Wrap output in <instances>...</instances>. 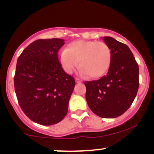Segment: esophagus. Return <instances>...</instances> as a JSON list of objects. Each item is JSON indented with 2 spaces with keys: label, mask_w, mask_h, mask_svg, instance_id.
Instances as JSON below:
<instances>
[{
  "label": "esophagus",
  "mask_w": 154,
  "mask_h": 154,
  "mask_svg": "<svg viewBox=\"0 0 154 154\" xmlns=\"http://www.w3.org/2000/svg\"><path fill=\"white\" fill-rule=\"evenodd\" d=\"M75 83H82V80H81L80 79H78V78H75Z\"/></svg>",
  "instance_id": "34e87169"
}]
</instances>
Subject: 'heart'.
Wrapping results in <instances>:
<instances>
[{
  "instance_id": "b5f03b06",
  "label": "heart",
  "mask_w": 154,
  "mask_h": 154,
  "mask_svg": "<svg viewBox=\"0 0 154 154\" xmlns=\"http://www.w3.org/2000/svg\"><path fill=\"white\" fill-rule=\"evenodd\" d=\"M59 59L66 73H73L79 62L82 74L98 79L110 68L111 51L104 42L79 40L71 42L66 49L61 51Z\"/></svg>"
}]
</instances>
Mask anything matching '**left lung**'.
Here are the masks:
<instances>
[{
    "label": "left lung",
    "instance_id": "1",
    "mask_svg": "<svg viewBox=\"0 0 154 154\" xmlns=\"http://www.w3.org/2000/svg\"><path fill=\"white\" fill-rule=\"evenodd\" d=\"M111 51V63L106 75L85 81L88 106L98 116L119 117L129 109L139 88V66L125 44L111 37L103 38Z\"/></svg>",
    "mask_w": 154,
    "mask_h": 154
}]
</instances>
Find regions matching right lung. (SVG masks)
<instances>
[{"label": "right lung", "mask_w": 154, "mask_h": 154, "mask_svg": "<svg viewBox=\"0 0 154 154\" xmlns=\"http://www.w3.org/2000/svg\"><path fill=\"white\" fill-rule=\"evenodd\" d=\"M64 45L60 38L39 39L23 50L14 77L19 104L35 123L52 125L64 119L75 87V80L64 72L57 52Z\"/></svg>", "instance_id": "obj_1"}]
</instances>
